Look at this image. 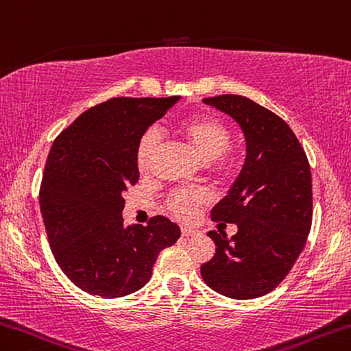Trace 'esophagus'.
<instances>
[{
  "mask_svg": "<svg viewBox=\"0 0 351 351\" xmlns=\"http://www.w3.org/2000/svg\"><path fill=\"white\" fill-rule=\"evenodd\" d=\"M196 234L197 232L191 228H182V235L185 237V239H190V237H194Z\"/></svg>",
  "mask_w": 351,
  "mask_h": 351,
  "instance_id": "obj_1",
  "label": "esophagus"
}]
</instances>
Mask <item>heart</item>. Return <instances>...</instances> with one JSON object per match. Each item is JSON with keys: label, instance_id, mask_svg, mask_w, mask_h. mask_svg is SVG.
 <instances>
[{"label": "heart", "instance_id": "obj_1", "mask_svg": "<svg viewBox=\"0 0 351 351\" xmlns=\"http://www.w3.org/2000/svg\"><path fill=\"white\" fill-rule=\"evenodd\" d=\"M180 133L186 139L193 154L202 163H212L219 160L226 150L229 149L232 141V133L223 121L213 116H193L180 123ZM161 144V134L157 128H149L136 147V165L139 171H147L149 166L157 155ZM223 168L224 161H219ZM207 201L204 191H179L169 197L168 206L172 213L180 219H191L196 215L197 206H202Z\"/></svg>", "mask_w": 351, "mask_h": 351}]
</instances>
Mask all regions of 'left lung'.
<instances>
[{"label": "left lung", "mask_w": 351, "mask_h": 351, "mask_svg": "<svg viewBox=\"0 0 351 351\" xmlns=\"http://www.w3.org/2000/svg\"><path fill=\"white\" fill-rule=\"evenodd\" d=\"M239 123L246 157L229 191L212 208L213 221L237 224L230 239L210 230L215 256L201 274L215 292L251 300L276 287L306 245L312 223L309 161L281 117L246 97L204 99Z\"/></svg>", "instance_id": "obj_1"}]
</instances>
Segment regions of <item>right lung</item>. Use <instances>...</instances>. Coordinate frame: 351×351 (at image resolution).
<instances>
[{"label": "right lung", "mask_w": 351, "mask_h": 351, "mask_svg": "<svg viewBox=\"0 0 351 351\" xmlns=\"http://www.w3.org/2000/svg\"><path fill=\"white\" fill-rule=\"evenodd\" d=\"M180 97H117L90 108L53 143L40 212L58 265L77 287L101 298L138 292L180 228L165 217L125 226L123 193L138 182L136 147Z\"/></svg>", "instance_id": "obj_1"}]
</instances>
